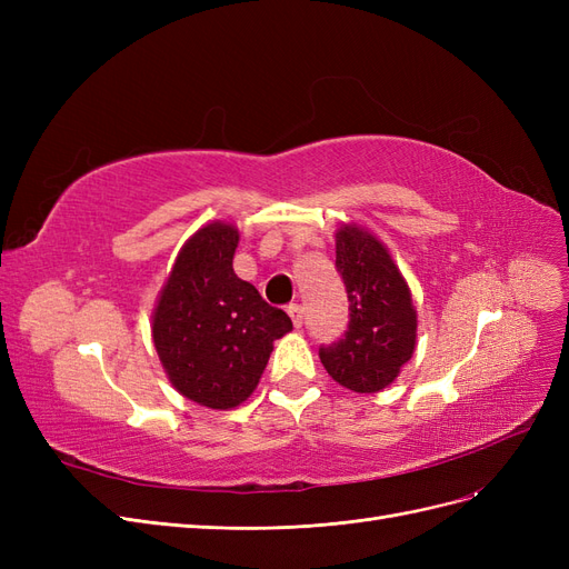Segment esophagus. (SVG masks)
I'll return each instance as SVG.
<instances>
[{"label": "esophagus", "mask_w": 569, "mask_h": 569, "mask_svg": "<svg viewBox=\"0 0 569 569\" xmlns=\"http://www.w3.org/2000/svg\"><path fill=\"white\" fill-rule=\"evenodd\" d=\"M287 313H289L291 322H295V327H301V325H303V308H301L299 303H291V306L287 308Z\"/></svg>", "instance_id": "esophagus-1"}]
</instances>
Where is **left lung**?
Masks as SVG:
<instances>
[{
	"mask_svg": "<svg viewBox=\"0 0 569 569\" xmlns=\"http://www.w3.org/2000/svg\"><path fill=\"white\" fill-rule=\"evenodd\" d=\"M337 270L349 297V330L320 360L335 382L356 393L387 389L418 341V311L399 266L370 230L347 222L335 234Z\"/></svg>",
	"mask_w": 569,
	"mask_h": 569,
	"instance_id": "obj_1",
	"label": "left lung"
}]
</instances>
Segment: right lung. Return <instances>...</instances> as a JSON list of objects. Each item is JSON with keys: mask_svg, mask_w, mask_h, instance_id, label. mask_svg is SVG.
Wrapping results in <instances>:
<instances>
[{"mask_svg": "<svg viewBox=\"0 0 569 569\" xmlns=\"http://www.w3.org/2000/svg\"><path fill=\"white\" fill-rule=\"evenodd\" d=\"M239 230L213 220L182 244L151 313L161 366L184 399L213 410L244 403L291 320L232 268Z\"/></svg>", "mask_w": 569, "mask_h": 569, "instance_id": "obj_1", "label": "right lung"}]
</instances>
